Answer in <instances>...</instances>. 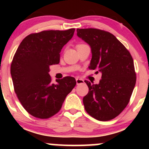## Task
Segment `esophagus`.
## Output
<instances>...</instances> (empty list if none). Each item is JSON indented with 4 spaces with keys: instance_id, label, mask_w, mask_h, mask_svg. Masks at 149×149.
<instances>
[{
    "instance_id": "34e87169",
    "label": "esophagus",
    "mask_w": 149,
    "mask_h": 149,
    "mask_svg": "<svg viewBox=\"0 0 149 149\" xmlns=\"http://www.w3.org/2000/svg\"><path fill=\"white\" fill-rule=\"evenodd\" d=\"M76 84L79 85V84H82V83H84V80L83 79H80V78H76Z\"/></svg>"
}]
</instances>
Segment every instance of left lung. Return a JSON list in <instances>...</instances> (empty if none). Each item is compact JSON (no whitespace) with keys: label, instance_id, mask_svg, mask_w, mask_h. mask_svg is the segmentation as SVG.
I'll return each instance as SVG.
<instances>
[{"label":"left lung","instance_id":"8db88e82","mask_svg":"<svg viewBox=\"0 0 149 149\" xmlns=\"http://www.w3.org/2000/svg\"><path fill=\"white\" fill-rule=\"evenodd\" d=\"M77 36L91 48L89 69L102 73L99 84L85 81L89 88L83 100L85 111L98 120L115 118L127 107L136 83L132 57L109 32L97 29H78Z\"/></svg>","mask_w":149,"mask_h":149}]
</instances>
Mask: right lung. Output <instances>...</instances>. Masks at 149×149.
<instances>
[{
  "label": "right lung",
  "mask_w": 149,
  "mask_h": 149,
  "mask_svg": "<svg viewBox=\"0 0 149 149\" xmlns=\"http://www.w3.org/2000/svg\"><path fill=\"white\" fill-rule=\"evenodd\" d=\"M75 29L43 31L27 36L19 45L10 67L15 92L22 105L36 118L46 119L61 109L76 84L73 77L51 82L49 66L59 63L61 49Z\"/></svg>",
  "instance_id": "right-lung-1"
}]
</instances>
